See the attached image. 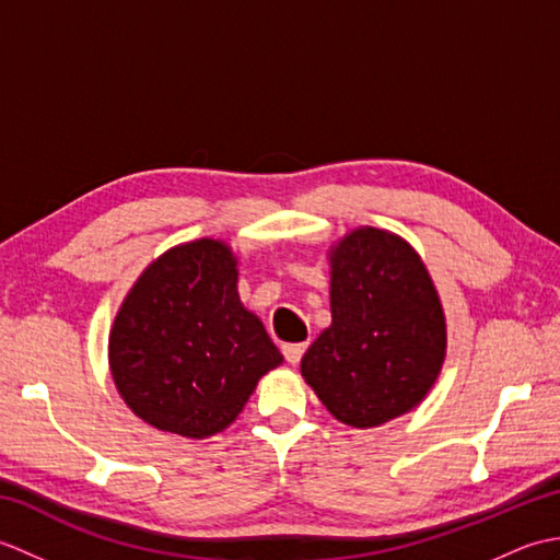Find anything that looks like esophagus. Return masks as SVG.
Listing matches in <instances>:
<instances>
[{"instance_id":"obj_1","label":"esophagus","mask_w":560,"mask_h":560,"mask_svg":"<svg viewBox=\"0 0 560 560\" xmlns=\"http://www.w3.org/2000/svg\"><path fill=\"white\" fill-rule=\"evenodd\" d=\"M307 349V343H283L281 351H283V359H287L291 365H299L303 353Z\"/></svg>"}]
</instances>
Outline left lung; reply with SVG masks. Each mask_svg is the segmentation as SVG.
<instances>
[{
  "label": "left lung",
  "instance_id": "obj_1",
  "mask_svg": "<svg viewBox=\"0 0 560 560\" xmlns=\"http://www.w3.org/2000/svg\"><path fill=\"white\" fill-rule=\"evenodd\" d=\"M329 265L331 325L301 373L341 423H387L435 385L447 347L443 305L416 249L389 231H351L329 249Z\"/></svg>",
  "mask_w": 560,
  "mask_h": 560
}]
</instances>
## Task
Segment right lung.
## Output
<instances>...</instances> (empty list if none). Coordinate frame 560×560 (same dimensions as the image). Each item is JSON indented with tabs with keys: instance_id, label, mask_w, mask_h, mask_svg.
<instances>
[{
	"instance_id": "right-lung-1",
	"label": "right lung",
	"mask_w": 560,
	"mask_h": 560,
	"mask_svg": "<svg viewBox=\"0 0 560 560\" xmlns=\"http://www.w3.org/2000/svg\"><path fill=\"white\" fill-rule=\"evenodd\" d=\"M108 359L141 421L201 440L237 419L283 355L241 303L231 247L201 237L171 247L137 279L113 323Z\"/></svg>"
}]
</instances>
